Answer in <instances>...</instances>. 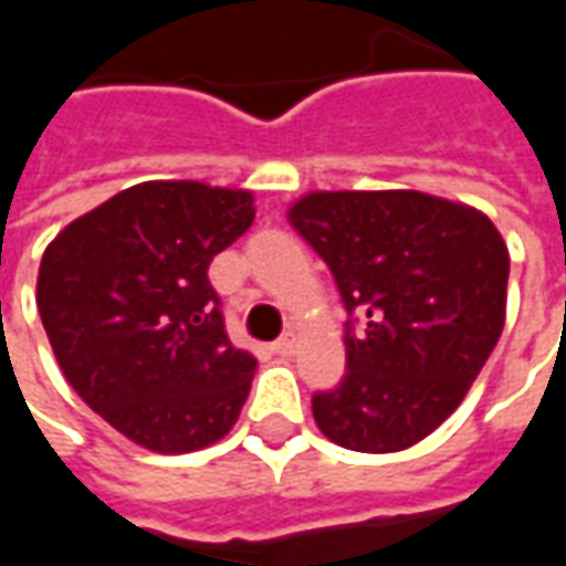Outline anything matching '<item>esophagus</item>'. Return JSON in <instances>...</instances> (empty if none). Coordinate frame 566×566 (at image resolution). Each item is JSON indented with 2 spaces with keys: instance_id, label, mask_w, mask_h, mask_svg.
Segmentation results:
<instances>
[{
  "instance_id": "obj_1",
  "label": "esophagus",
  "mask_w": 566,
  "mask_h": 566,
  "mask_svg": "<svg viewBox=\"0 0 566 566\" xmlns=\"http://www.w3.org/2000/svg\"><path fill=\"white\" fill-rule=\"evenodd\" d=\"M272 352L282 357H291L296 352V333H284L282 339H275L272 343Z\"/></svg>"
}]
</instances>
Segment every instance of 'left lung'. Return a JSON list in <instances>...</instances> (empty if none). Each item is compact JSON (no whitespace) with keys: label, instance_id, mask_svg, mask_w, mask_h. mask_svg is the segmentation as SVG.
Listing matches in <instances>:
<instances>
[{"label":"left lung","instance_id":"left-lung-1","mask_svg":"<svg viewBox=\"0 0 566 566\" xmlns=\"http://www.w3.org/2000/svg\"><path fill=\"white\" fill-rule=\"evenodd\" d=\"M287 221L331 266L345 312V376L312 397L336 446L388 454L461 406L506 321L510 251L473 206L421 190H312Z\"/></svg>","mask_w":566,"mask_h":566}]
</instances>
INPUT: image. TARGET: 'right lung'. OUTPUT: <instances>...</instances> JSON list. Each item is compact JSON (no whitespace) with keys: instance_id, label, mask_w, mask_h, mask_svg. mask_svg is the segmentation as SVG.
I'll list each match as a JSON object with an SVG mask.
<instances>
[{"instance_id":"right-lung-1","label":"right lung","mask_w":566,"mask_h":566,"mask_svg":"<svg viewBox=\"0 0 566 566\" xmlns=\"http://www.w3.org/2000/svg\"><path fill=\"white\" fill-rule=\"evenodd\" d=\"M251 221V190L142 181L44 248L35 303L56 364L142 449H206L242 412L258 360L223 331L209 263Z\"/></svg>"}]
</instances>
